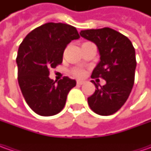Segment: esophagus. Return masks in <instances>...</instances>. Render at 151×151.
I'll list each match as a JSON object with an SVG mask.
<instances>
[{
    "label": "esophagus",
    "mask_w": 151,
    "mask_h": 151,
    "mask_svg": "<svg viewBox=\"0 0 151 151\" xmlns=\"http://www.w3.org/2000/svg\"><path fill=\"white\" fill-rule=\"evenodd\" d=\"M76 84L79 85V86H81V85L84 84V81H76Z\"/></svg>",
    "instance_id": "esophagus-1"
}]
</instances>
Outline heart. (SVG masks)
Returning a JSON list of instances; mask_svg holds the SVG:
<instances>
[{"mask_svg": "<svg viewBox=\"0 0 151 151\" xmlns=\"http://www.w3.org/2000/svg\"><path fill=\"white\" fill-rule=\"evenodd\" d=\"M73 74L76 76H77V77H81V76H83V75H84V71L81 70V69H75V70H73Z\"/></svg>", "mask_w": 151, "mask_h": 151, "instance_id": "heart-1", "label": "heart"}]
</instances>
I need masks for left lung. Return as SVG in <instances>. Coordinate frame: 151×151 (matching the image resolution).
I'll return each instance as SVG.
<instances>
[{
    "instance_id": "left-lung-1",
    "label": "left lung",
    "mask_w": 151,
    "mask_h": 151,
    "mask_svg": "<svg viewBox=\"0 0 151 151\" xmlns=\"http://www.w3.org/2000/svg\"><path fill=\"white\" fill-rule=\"evenodd\" d=\"M80 34L96 44L100 55L91 78L101 77L106 81L102 86L94 82L96 89L87 98L88 104L99 115L113 114L127 101L134 86L136 68L134 48L126 36L109 27L82 30Z\"/></svg>"
}]
</instances>
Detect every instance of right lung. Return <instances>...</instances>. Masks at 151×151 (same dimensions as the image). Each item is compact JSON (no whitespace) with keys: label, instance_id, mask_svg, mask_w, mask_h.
Wrapping results in <instances>:
<instances>
[{"label":"right lung","instance_id":"obj_1","mask_svg":"<svg viewBox=\"0 0 151 151\" xmlns=\"http://www.w3.org/2000/svg\"><path fill=\"white\" fill-rule=\"evenodd\" d=\"M79 38L75 27L48 22L29 32L20 44L16 60L18 84L27 105L38 115L60 113L76 86V81L67 76L56 83L49 70L60 65L67 44Z\"/></svg>","mask_w":151,"mask_h":151}]
</instances>
